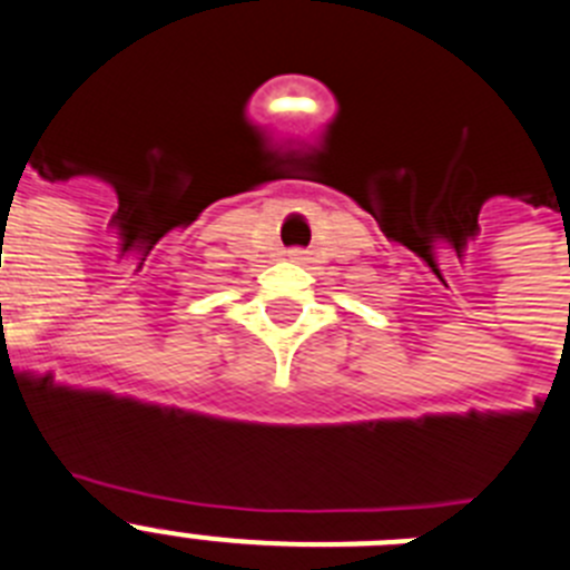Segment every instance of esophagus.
Instances as JSON below:
<instances>
[{
  "instance_id": "esophagus-1",
  "label": "esophagus",
  "mask_w": 570,
  "mask_h": 570,
  "mask_svg": "<svg viewBox=\"0 0 570 570\" xmlns=\"http://www.w3.org/2000/svg\"><path fill=\"white\" fill-rule=\"evenodd\" d=\"M288 259L291 262H305V250H299V248L288 250Z\"/></svg>"
}]
</instances>
